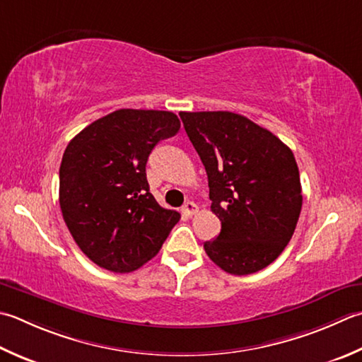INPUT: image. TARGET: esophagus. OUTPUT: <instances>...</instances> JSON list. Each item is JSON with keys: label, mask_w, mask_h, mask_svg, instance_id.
Instances as JSON below:
<instances>
[{"label": "esophagus", "mask_w": 362, "mask_h": 362, "mask_svg": "<svg viewBox=\"0 0 362 362\" xmlns=\"http://www.w3.org/2000/svg\"><path fill=\"white\" fill-rule=\"evenodd\" d=\"M182 210H183V214H185V215H188V216H193L194 214H197V205H196L194 202L187 201L185 204H183Z\"/></svg>", "instance_id": "esophagus-1"}]
</instances>
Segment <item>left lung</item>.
Returning a JSON list of instances; mask_svg holds the SVG:
<instances>
[{
    "label": "left lung",
    "mask_w": 362,
    "mask_h": 362,
    "mask_svg": "<svg viewBox=\"0 0 362 362\" xmlns=\"http://www.w3.org/2000/svg\"><path fill=\"white\" fill-rule=\"evenodd\" d=\"M209 177L221 221L207 256L226 273H256L279 257L298 223L303 194L295 157L264 127L230 111L179 112Z\"/></svg>",
    "instance_id": "left-lung-1"
}]
</instances>
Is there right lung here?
<instances>
[{"label": "right lung", "mask_w": 362, "mask_h": 362, "mask_svg": "<svg viewBox=\"0 0 362 362\" xmlns=\"http://www.w3.org/2000/svg\"><path fill=\"white\" fill-rule=\"evenodd\" d=\"M180 130L171 111L117 110L70 141L59 168V205L75 243L105 270L130 273L155 257L180 214L155 201L147 158Z\"/></svg>", "instance_id": "1"}]
</instances>
